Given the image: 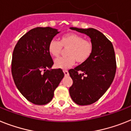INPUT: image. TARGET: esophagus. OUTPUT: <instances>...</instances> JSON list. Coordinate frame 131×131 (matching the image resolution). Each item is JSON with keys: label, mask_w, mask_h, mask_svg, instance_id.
I'll return each mask as SVG.
<instances>
[{"label": "esophagus", "mask_w": 131, "mask_h": 131, "mask_svg": "<svg viewBox=\"0 0 131 131\" xmlns=\"http://www.w3.org/2000/svg\"><path fill=\"white\" fill-rule=\"evenodd\" d=\"M63 73H64V75L66 77H67V76H68V75H69V72H68V70H63Z\"/></svg>", "instance_id": "obj_1"}]
</instances>
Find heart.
I'll use <instances>...</instances> for the list:
<instances>
[{
  "label": "heart",
  "mask_w": 131,
  "mask_h": 131,
  "mask_svg": "<svg viewBox=\"0 0 131 131\" xmlns=\"http://www.w3.org/2000/svg\"><path fill=\"white\" fill-rule=\"evenodd\" d=\"M62 47H68L66 52L67 56L56 59L55 66L63 70L72 67L75 61L78 63L86 62L94 50V45L90 40L74 33L63 35L59 39V41L51 40L49 43L48 51L53 57L58 58L62 51Z\"/></svg>",
  "instance_id": "1"
}]
</instances>
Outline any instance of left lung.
Wrapping results in <instances>:
<instances>
[{
	"label": "left lung",
	"mask_w": 131,
	"mask_h": 131,
	"mask_svg": "<svg viewBox=\"0 0 131 131\" xmlns=\"http://www.w3.org/2000/svg\"><path fill=\"white\" fill-rule=\"evenodd\" d=\"M71 29L88 35L94 45L90 58L69 70L73 80L69 89L70 96L78 105H89L103 96L114 80L116 70L114 47L111 41L96 29Z\"/></svg>",
	"instance_id": "8db88e82"
}]
</instances>
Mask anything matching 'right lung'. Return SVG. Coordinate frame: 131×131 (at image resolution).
<instances>
[{"label": "right lung", "instance_id": "1", "mask_svg": "<svg viewBox=\"0 0 131 131\" xmlns=\"http://www.w3.org/2000/svg\"><path fill=\"white\" fill-rule=\"evenodd\" d=\"M58 33L49 27L35 28L21 37L14 48L11 72L15 84L27 100L37 105L52 100L64 76L60 68L51 69L53 61L48 45Z\"/></svg>", "mask_w": 131, "mask_h": 131}]
</instances>
